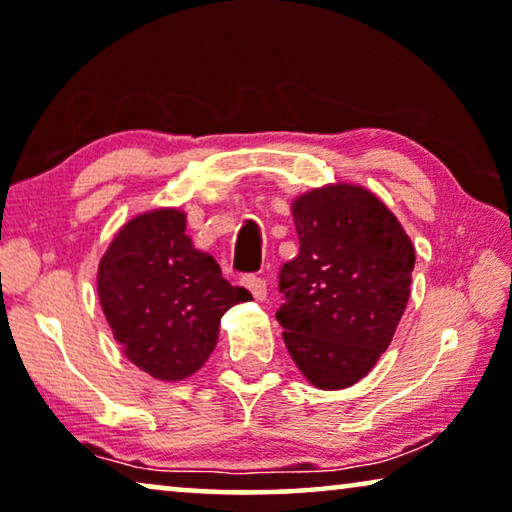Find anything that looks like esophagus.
Masks as SVG:
<instances>
[{"mask_svg":"<svg viewBox=\"0 0 512 512\" xmlns=\"http://www.w3.org/2000/svg\"><path fill=\"white\" fill-rule=\"evenodd\" d=\"M242 286H245L258 302H263L267 297L265 281L261 277H256V274H245V277H242Z\"/></svg>","mask_w":512,"mask_h":512,"instance_id":"34e87169","label":"esophagus"}]
</instances>
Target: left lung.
Segmentation results:
<instances>
[{
	"label": "left lung",
	"mask_w": 512,
	"mask_h": 512,
	"mask_svg": "<svg viewBox=\"0 0 512 512\" xmlns=\"http://www.w3.org/2000/svg\"><path fill=\"white\" fill-rule=\"evenodd\" d=\"M300 254L279 270L283 341L320 389L359 382L391 343L407 300L414 247L364 187L329 185L293 203Z\"/></svg>",
	"instance_id": "8db88e82"
}]
</instances>
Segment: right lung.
Returning a JSON list of instances; mask_svg holds the SVG:
<instances>
[{"label":"right lung","instance_id":"1","mask_svg":"<svg viewBox=\"0 0 512 512\" xmlns=\"http://www.w3.org/2000/svg\"><path fill=\"white\" fill-rule=\"evenodd\" d=\"M98 295L125 357L157 380L199 371L224 313L251 297L222 277L215 258L194 249L185 215L169 208L123 226L100 261Z\"/></svg>","mask_w":512,"mask_h":512}]
</instances>
